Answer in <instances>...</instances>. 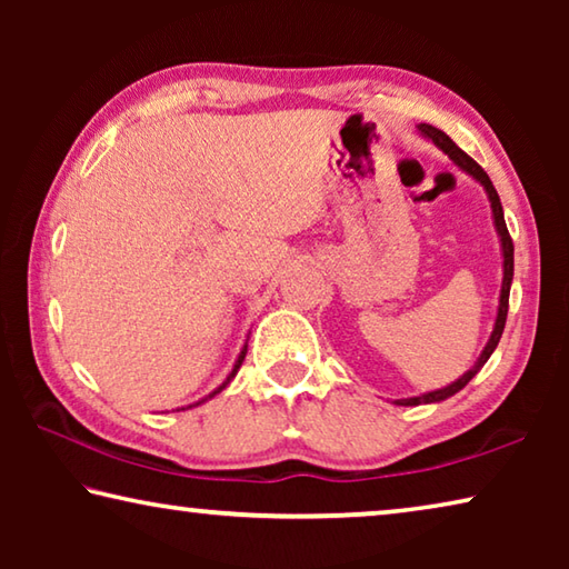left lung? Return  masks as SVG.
Returning <instances> with one entry per match:
<instances>
[{
  "label": "left lung",
  "instance_id": "1",
  "mask_svg": "<svg viewBox=\"0 0 569 569\" xmlns=\"http://www.w3.org/2000/svg\"><path fill=\"white\" fill-rule=\"evenodd\" d=\"M421 134H427L429 140H435V146L441 148L447 152V156L457 162L461 170H467L471 178H477L481 186H485L487 196H489V203H492V213H495V226H497V233L502 238V253H505V281H502V296H499V311H497V323H495V331L489 336V343L485 346V351H481L479 361L471 366V369L465 373V377L457 379L455 383H449L445 389H437V391H429L423 393V397H411V399H399L397 403L399 407H419V403H431V401H445L449 397H455L459 389H465L467 383L477 377V371L481 366L487 363L489 356L497 349L499 339H502V331H505V323H507V308H509V286H512V276H515V246H512V236H509L507 223H505V213H502V203H499V196L492 186V180L477 160H471L465 150H461L455 140L449 138L447 132H441L437 128H431V124H419Z\"/></svg>",
  "mask_w": 569,
  "mask_h": 569
}]
</instances>
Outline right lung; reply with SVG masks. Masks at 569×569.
Wrapping results in <instances>:
<instances>
[{
    "label": "right lung",
    "mask_w": 569,
    "mask_h": 569,
    "mask_svg": "<svg viewBox=\"0 0 569 569\" xmlns=\"http://www.w3.org/2000/svg\"><path fill=\"white\" fill-rule=\"evenodd\" d=\"M246 351H248V346H243V351H240V356H238V361H236V369H233V373H230V377H228V381L236 377V371L240 369V363H243V359H246ZM228 381H226V383H228ZM226 383H223V387H220V389H216L213 393H210V397H216V393H218V391H223V389H226ZM210 397H208V399H210ZM203 401H206V399H203Z\"/></svg>",
    "instance_id": "1"
}]
</instances>
